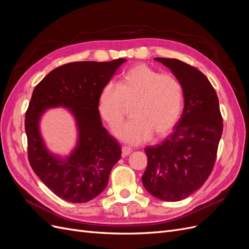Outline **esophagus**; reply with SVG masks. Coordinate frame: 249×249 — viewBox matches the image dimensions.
<instances>
[{"label":"esophagus","mask_w":249,"mask_h":249,"mask_svg":"<svg viewBox=\"0 0 249 249\" xmlns=\"http://www.w3.org/2000/svg\"><path fill=\"white\" fill-rule=\"evenodd\" d=\"M131 153H132V148L131 147H129V146H123L122 147V155L124 157L129 156Z\"/></svg>","instance_id":"1"}]
</instances>
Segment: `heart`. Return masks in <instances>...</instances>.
<instances>
[{
    "instance_id": "1",
    "label": "heart",
    "mask_w": 249,
    "mask_h": 249,
    "mask_svg": "<svg viewBox=\"0 0 249 249\" xmlns=\"http://www.w3.org/2000/svg\"><path fill=\"white\" fill-rule=\"evenodd\" d=\"M183 104V88L172 73H160L139 63L127 71L118 82L105 85L97 100L101 118L114 129L131 107L132 118L118 126L115 135L131 144L162 137L176 125Z\"/></svg>"
}]
</instances>
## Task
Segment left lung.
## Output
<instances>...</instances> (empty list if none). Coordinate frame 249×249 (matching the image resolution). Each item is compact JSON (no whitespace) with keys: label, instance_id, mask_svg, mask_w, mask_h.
<instances>
[{"label":"left lung","instance_id":"obj_1","mask_svg":"<svg viewBox=\"0 0 249 249\" xmlns=\"http://www.w3.org/2000/svg\"><path fill=\"white\" fill-rule=\"evenodd\" d=\"M171 70L184 93V110L175 130L160 144L146 146L142 184L155 197L178 201L205 184L216 162L223 131L214 87L197 67L178 59L155 58Z\"/></svg>","mask_w":249,"mask_h":249}]
</instances>
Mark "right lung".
Instances as JSON below:
<instances>
[{"mask_svg": "<svg viewBox=\"0 0 249 249\" xmlns=\"http://www.w3.org/2000/svg\"><path fill=\"white\" fill-rule=\"evenodd\" d=\"M125 61L120 58L66 63L49 72L33 90L25 118L28 159L41 182L66 201L82 203L96 197L107 187L111 169L120 159L118 142L102 125L97 100ZM58 106L72 109L79 129L77 148L65 160L47 152L38 130L41 113Z\"/></svg>", "mask_w": 249, "mask_h": 249, "instance_id": "1", "label": "right lung"}]
</instances>
